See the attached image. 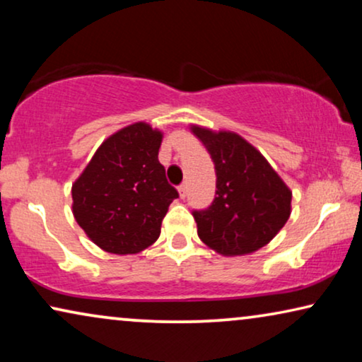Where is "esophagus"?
<instances>
[{"mask_svg": "<svg viewBox=\"0 0 362 362\" xmlns=\"http://www.w3.org/2000/svg\"><path fill=\"white\" fill-rule=\"evenodd\" d=\"M177 191H180V197H181V199H185L186 194H187V186H186V185H181L180 187H177Z\"/></svg>", "mask_w": 362, "mask_h": 362, "instance_id": "esophagus-1", "label": "esophagus"}]
</instances>
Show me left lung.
Instances as JSON below:
<instances>
[{"label": "left lung", "instance_id": "left-lung-1", "mask_svg": "<svg viewBox=\"0 0 362 362\" xmlns=\"http://www.w3.org/2000/svg\"><path fill=\"white\" fill-rule=\"evenodd\" d=\"M216 166V199L194 211L197 235L224 257L254 254L281 230L291 214V191L267 158L229 130L189 125Z\"/></svg>", "mask_w": 362, "mask_h": 362}]
</instances>
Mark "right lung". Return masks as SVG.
Wrapping results in <instances>:
<instances>
[{
  "mask_svg": "<svg viewBox=\"0 0 362 362\" xmlns=\"http://www.w3.org/2000/svg\"><path fill=\"white\" fill-rule=\"evenodd\" d=\"M163 132L135 122L112 133L72 185V214L103 252L133 255L155 244L177 197L158 161Z\"/></svg>",
  "mask_w": 362,
  "mask_h": 362,
  "instance_id": "obj_1",
  "label": "right lung"
}]
</instances>
